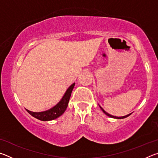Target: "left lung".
Instances as JSON below:
<instances>
[{"label":"left lung","mask_w":158,"mask_h":158,"mask_svg":"<svg viewBox=\"0 0 158 158\" xmlns=\"http://www.w3.org/2000/svg\"><path fill=\"white\" fill-rule=\"evenodd\" d=\"M100 106V105H99ZM100 109H102V111L104 113H105L106 116H109V117H111V118H117V119H121V118H126V117H127V116H129L130 115H131V114H127V115H126V116H121V117H118V116H112V115H111V114H108L107 112H106L105 110H104V109L101 107V106H100Z\"/></svg>","instance_id":"left-lung-1"}]
</instances>
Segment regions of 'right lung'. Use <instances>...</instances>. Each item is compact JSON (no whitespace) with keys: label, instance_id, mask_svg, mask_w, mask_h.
<instances>
[{"label":"right lung","instance_id":"obj_1","mask_svg":"<svg viewBox=\"0 0 158 158\" xmlns=\"http://www.w3.org/2000/svg\"><path fill=\"white\" fill-rule=\"evenodd\" d=\"M74 85H75L74 83L72 84L67 89L66 92L65 93L63 97L61 99L59 102L52 109H49V110L42 112H33L28 110V109H26V111H27L31 116H33L37 119L40 120V121H49L57 118L60 116L61 115L65 112L67 107H68L69 98H70L71 93L74 89Z\"/></svg>","mask_w":158,"mask_h":158}]
</instances>
